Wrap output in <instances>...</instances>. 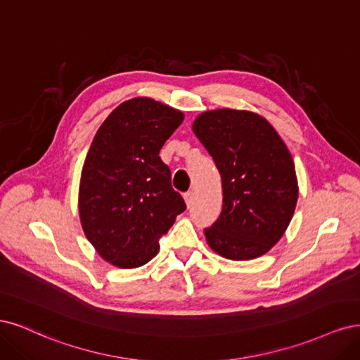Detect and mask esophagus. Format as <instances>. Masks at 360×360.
I'll return each mask as SVG.
<instances>
[{
    "instance_id": "obj_1",
    "label": "esophagus",
    "mask_w": 360,
    "mask_h": 360,
    "mask_svg": "<svg viewBox=\"0 0 360 360\" xmlns=\"http://www.w3.org/2000/svg\"><path fill=\"white\" fill-rule=\"evenodd\" d=\"M184 200H185V203H187V206L190 207L193 205V202H194V193L193 191L185 193L184 194Z\"/></svg>"
}]
</instances>
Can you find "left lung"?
Wrapping results in <instances>:
<instances>
[{
    "label": "left lung",
    "mask_w": 360,
    "mask_h": 360,
    "mask_svg": "<svg viewBox=\"0 0 360 360\" xmlns=\"http://www.w3.org/2000/svg\"><path fill=\"white\" fill-rule=\"evenodd\" d=\"M193 131L215 161L223 182V210L205 236L230 260L263 256L287 230L297 202L293 158L259 113L215 109L200 113Z\"/></svg>",
    "instance_id": "8db88e82"
}]
</instances>
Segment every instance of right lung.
Returning a JSON list of instances; mask_svg holds the SVG:
<instances>
[{
	"instance_id": "right-lung-1",
	"label": "right lung",
	"mask_w": 360,
	"mask_h": 360,
	"mask_svg": "<svg viewBox=\"0 0 360 360\" xmlns=\"http://www.w3.org/2000/svg\"><path fill=\"white\" fill-rule=\"evenodd\" d=\"M184 113L148 97L121 103L104 120L79 184V217L100 257L122 269L157 256L158 239L185 211L160 149Z\"/></svg>"
}]
</instances>
